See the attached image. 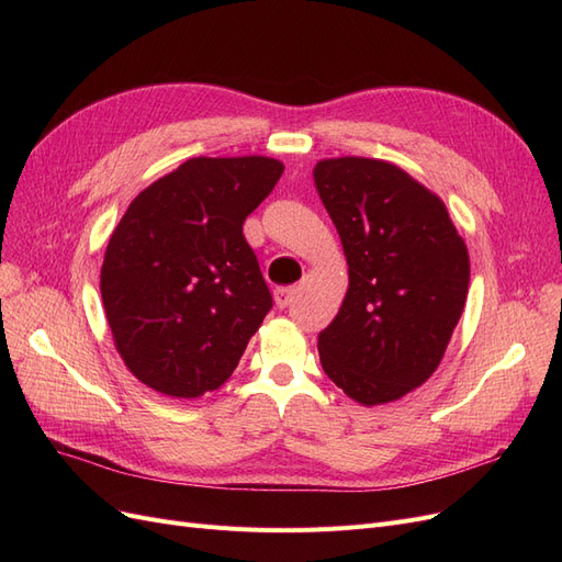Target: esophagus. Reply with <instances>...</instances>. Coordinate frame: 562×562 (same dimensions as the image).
<instances>
[{
    "instance_id": "1",
    "label": "esophagus",
    "mask_w": 562,
    "mask_h": 562,
    "mask_svg": "<svg viewBox=\"0 0 562 562\" xmlns=\"http://www.w3.org/2000/svg\"><path fill=\"white\" fill-rule=\"evenodd\" d=\"M295 293H297V288H295V285L277 288V291H274V302H277V307H279V310H285L288 304H291V302L295 300Z\"/></svg>"
}]
</instances>
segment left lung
I'll use <instances>...</instances> for the list:
<instances>
[{
    "mask_svg": "<svg viewBox=\"0 0 562 562\" xmlns=\"http://www.w3.org/2000/svg\"><path fill=\"white\" fill-rule=\"evenodd\" d=\"M314 182L349 267L321 366L356 403L398 401L434 375L464 312L467 244L440 196L396 164L321 159Z\"/></svg>",
    "mask_w": 562,
    "mask_h": 562,
    "instance_id": "obj_1",
    "label": "left lung"
}]
</instances>
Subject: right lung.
<instances>
[{"label":"right lung","mask_w":562,"mask_h":562,"mask_svg":"<svg viewBox=\"0 0 562 562\" xmlns=\"http://www.w3.org/2000/svg\"><path fill=\"white\" fill-rule=\"evenodd\" d=\"M269 157H196L131 201L100 269L126 368L149 389L199 398L223 386L271 310L244 220L274 190Z\"/></svg>","instance_id":"right-lung-1"}]
</instances>
